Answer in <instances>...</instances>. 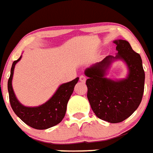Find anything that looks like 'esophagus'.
Segmentation results:
<instances>
[{
	"label": "esophagus",
	"mask_w": 153,
	"mask_h": 153,
	"mask_svg": "<svg viewBox=\"0 0 153 153\" xmlns=\"http://www.w3.org/2000/svg\"><path fill=\"white\" fill-rule=\"evenodd\" d=\"M79 80L82 82H85L86 81V77L85 75H80L79 76Z\"/></svg>",
	"instance_id": "esophagus-1"
}]
</instances>
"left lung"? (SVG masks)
I'll return each instance as SVG.
<instances>
[{
	"label": "left lung",
	"instance_id": "left-lung-1",
	"mask_svg": "<svg viewBox=\"0 0 153 153\" xmlns=\"http://www.w3.org/2000/svg\"><path fill=\"white\" fill-rule=\"evenodd\" d=\"M116 44L117 55H109L99 63L86 70L88 79L87 98L98 118L110 123H119L130 117L142 100L145 89V71L140 55L126 40ZM121 58L127 63L130 74L127 79L113 81L104 78L105 70L114 59Z\"/></svg>",
	"mask_w": 153,
	"mask_h": 153
}]
</instances>
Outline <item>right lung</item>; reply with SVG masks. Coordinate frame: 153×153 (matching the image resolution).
Listing matches in <instances>:
<instances>
[{"instance_id":"right-lung-1","label":"right lung","mask_w":153,"mask_h":153,"mask_svg":"<svg viewBox=\"0 0 153 153\" xmlns=\"http://www.w3.org/2000/svg\"><path fill=\"white\" fill-rule=\"evenodd\" d=\"M20 58L21 56L13 62L10 77L8 81V95L12 109L26 125L33 128L46 129L56 126L64 117L67 102L73 93L75 84L79 81V78H76L71 82L62 84L51 99H49L46 103L38 107L24 106L16 98L12 86L14 67Z\"/></svg>"}]
</instances>
